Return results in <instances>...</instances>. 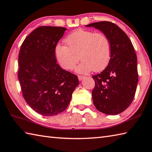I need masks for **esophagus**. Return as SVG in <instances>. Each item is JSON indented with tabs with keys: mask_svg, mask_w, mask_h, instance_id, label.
<instances>
[{
	"mask_svg": "<svg viewBox=\"0 0 152 152\" xmlns=\"http://www.w3.org/2000/svg\"><path fill=\"white\" fill-rule=\"evenodd\" d=\"M84 78H85V76L83 75H78V79L79 80H82Z\"/></svg>",
	"mask_w": 152,
	"mask_h": 152,
	"instance_id": "obj_1",
	"label": "esophagus"
}]
</instances>
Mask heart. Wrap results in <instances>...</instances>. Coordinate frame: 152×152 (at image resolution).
Segmentation results:
<instances>
[{
	"label": "heart",
	"instance_id": "1",
	"mask_svg": "<svg viewBox=\"0 0 152 152\" xmlns=\"http://www.w3.org/2000/svg\"><path fill=\"white\" fill-rule=\"evenodd\" d=\"M67 46L57 45L55 55L64 69L72 70L79 62L77 72L86 73L94 70L100 72L109 64L111 45L108 37L102 32L77 29L65 39Z\"/></svg>",
	"mask_w": 152,
	"mask_h": 152
}]
</instances>
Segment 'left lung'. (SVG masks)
I'll use <instances>...</instances> for the list:
<instances>
[{"label":"left lung","instance_id":"8db88e82","mask_svg":"<svg viewBox=\"0 0 152 152\" xmlns=\"http://www.w3.org/2000/svg\"><path fill=\"white\" fill-rule=\"evenodd\" d=\"M109 39L111 55L109 64L92 78L93 103L100 112L109 115L122 113L132 103L138 83L137 58L129 37L114 23H91Z\"/></svg>","mask_w":152,"mask_h":152}]
</instances>
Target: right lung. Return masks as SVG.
Masks as SVG:
<instances>
[{"label": "right lung", "instance_id": "right-lung-1", "mask_svg": "<svg viewBox=\"0 0 152 152\" xmlns=\"http://www.w3.org/2000/svg\"><path fill=\"white\" fill-rule=\"evenodd\" d=\"M66 28L42 26L23 41L19 54L18 79L23 96L36 113L55 116L68 106L78 77L56 63L55 48Z\"/></svg>", "mask_w": 152, "mask_h": 152}]
</instances>
